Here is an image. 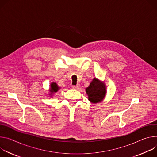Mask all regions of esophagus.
Instances as JSON below:
<instances>
[{
	"label": "esophagus",
	"instance_id": "1",
	"mask_svg": "<svg viewBox=\"0 0 157 157\" xmlns=\"http://www.w3.org/2000/svg\"><path fill=\"white\" fill-rule=\"evenodd\" d=\"M72 87H73L74 89L77 90V89H79V85H72Z\"/></svg>",
	"mask_w": 157,
	"mask_h": 157
}]
</instances>
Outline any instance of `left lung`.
Instances as JSON below:
<instances>
[{
	"mask_svg": "<svg viewBox=\"0 0 157 157\" xmlns=\"http://www.w3.org/2000/svg\"><path fill=\"white\" fill-rule=\"evenodd\" d=\"M86 92L89 96V100L91 102L98 103L105 97L106 94L105 85L94 78L89 86L86 89Z\"/></svg>",
	"mask_w": 157,
	"mask_h": 157,
	"instance_id": "1",
	"label": "left lung"
}]
</instances>
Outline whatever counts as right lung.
<instances>
[{"mask_svg":"<svg viewBox=\"0 0 157 157\" xmlns=\"http://www.w3.org/2000/svg\"><path fill=\"white\" fill-rule=\"evenodd\" d=\"M59 88L56 83H52V84L50 85V92H51V94L57 92L59 90Z\"/></svg>","mask_w":157,"mask_h":157,"instance_id":"obj_1","label":"right lung"}]
</instances>
